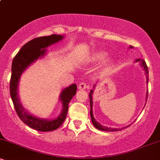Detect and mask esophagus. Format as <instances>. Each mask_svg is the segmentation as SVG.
<instances>
[{
  "mask_svg": "<svg viewBox=\"0 0 160 160\" xmlns=\"http://www.w3.org/2000/svg\"><path fill=\"white\" fill-rule=\"evenodd\" d=\"M89 85H87V84L86 83V82H80V84L78 85V89H80V90H83V89H89Z\"/></svg>",
  "mask_w": 160,
  "mask_h": 160,
  "instance_id": "obj_1",
  "label": "esophagus"
}]
</instances>
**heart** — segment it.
I'll list each match as a JSON object with an SVG mask.
<instances>
[{
  "label": "heart",
  "mask_w": 160,
  "mask_h": 160,
  "mask_svg": "<svg viewBox=\"0 0 160 160\" xmlns=\"http://www.w3.org/2000/svg\"><path fill=\"white\" fill-rule=\"evenodd\" d=\"M108 56V53L105 52H99L95 55V59L97 60H103Z\"/></svg>",
  "instance_id": "heart-1"
}]
</instances>
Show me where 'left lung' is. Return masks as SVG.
<instances>
[{"label": "left lung", "mask_w": 160, "mask_h": 160, "mask_svg": "<svg viewBox=\"0 0 160 160\" xmlns=\"http://www.w3.org/2000/svg\"><path fill=\"white\" fill-rule=\"evenodd\" d=\"M130 48H132V46H130ZM136 62H141V65L144 68V71H145V74L147 75V84L148 83V81H149V78H148V68L146 65V62H145L144 60L143 59H137ZM93 93V90L92 89L90 91V93H89V102H90V116H91V119H92V122L93 125L96 128H98L99 130H102V131H108V132H116V131H119L120 130V128H108L106 127V126H102L100 123H98L97 121H95L94 117H93V113H92V95ZM148 93H147V99H148ZM126 126V127H128Z\"/></svg>", "instance_id": "1"}]
</instances>
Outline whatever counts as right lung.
Returning a JSON list of instances; mask_svg holds the SVG:
<instances>
[{
    "label": "right lung",
    "mask_w": 160,
    "mask_h": 160,
    "mask_svg": "<svg viewBox=\"0 0 160 160\" xmlns=\"http://www.w3.org/2000/svg\"><path fill=\"white\" fill-rule=\"evenodd\" d=\"M64 37L57 34L49 36L40 37L28 42L22 47L19 52L14 57L12 62V74H11L10 90V95L13 102L14 108L18 116L25 124L29 127L40 132H49L56 130L65 121L69 102L77 92V85L72 84L65 88L60 95V101L62 102V110L60 115L54 120H48L46 119H40L31 115L25 110L20 103L18 95V86L22 74L31 64L35 62L40 57L46 54V49L49 46L56 43L63 39Z\"/></svg>",
    "instance_id": "right-lung-1"
}]
</instances>
